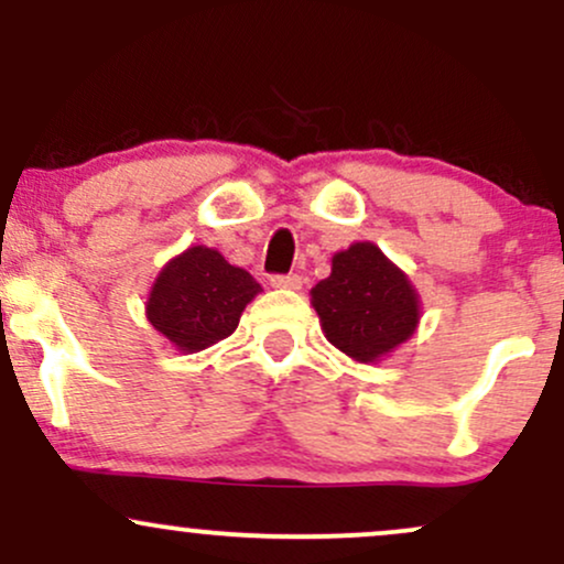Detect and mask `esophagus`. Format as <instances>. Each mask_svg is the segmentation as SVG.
Returning a JSON list of instances; mask_svg holds the SVG:
<instances>
[{"label":"esophagus","mask_w":564,"mask_h":564,"mask_svg":"<svg viewBox=\"0 0 564 564\" xmlns=\"http://www.w3.org/2000/svg\"><path fill=\"white\" fill-rule=\"evenodd\" d=\"M270 286H273V289H289V291H296V289H302V275H296V273H289V275H273V278H270Z\"/></svg>","instance_id":"esophagus-1"}]
</instances>
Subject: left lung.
<instances>
[{"label": "left lung", "mask_w": 564, "mask_h": 564, "mask_svg": "<svg viewBox=\"0 0 564 564\" xmlns=\"http://www.w3.org/2000/svg\"><path fill=\"white\" fill-rule=\"evenodd\" d=\"M326 339L358 364H379L411 339L422 300L411 278L377 243L358 241L332 257V275L310 291Z\"/></svg>", "instance_id": "1"}]
</instances>
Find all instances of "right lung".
<instances>
[{"instance_id":"add662e5","label":"right lung","mask_w":564,"mask_h":564,"mask_svg":"<svg viewBox=\"0 0 564 564\" xmlns=\"http://www.w3.org/2000/svg\"><path fill=\"white\" fill-rule=\"evenodd\" d=\"M262 286L209 246H191L159 270L145 315L183 355L217 345L238 328L246 304Z\"/></svg>"}]
</instances>
